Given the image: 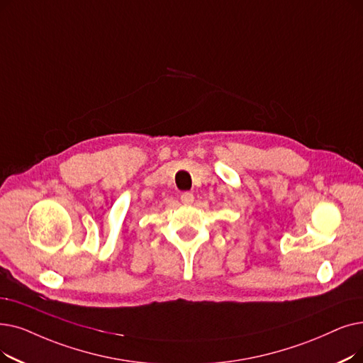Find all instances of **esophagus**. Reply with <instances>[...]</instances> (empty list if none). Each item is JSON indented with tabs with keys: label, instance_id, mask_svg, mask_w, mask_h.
<instances>
[{
	"label": "esophagus",
	"instance_id": "esophagus-1",
	"mask_svg": "<svg viewBox=\"0 0 363 363\" xmlns=\"http://www.w3.org/2000/svg\"><path fill=\"white\" fill-rule=\"evenodd\" d=\"M181 201L184 204H191L194 201V196L191 193H182L181 194Z\"/></svg>",
	"mask_w": 363,
	"mask_h": 363
}]
</instances>
